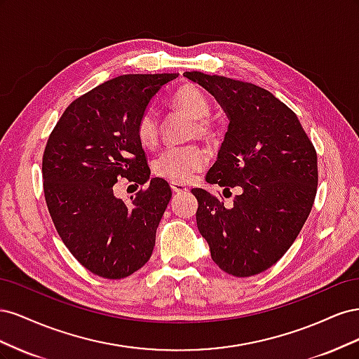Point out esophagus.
Listing matches in <instances>:
<instances>
[{
	"label": "esophagus",
	"mask_w": 359,
	"mask_h": 359,
	"mask_svg": "<svg viewBox=\"0 0 359 359\" xmlns=\"http://www.w3.org/2000/svg\"><path fill=\"white\" fill-rule=\"evenodd\" d=\"M170 189L175 191V193L189 191V187L186 186V184H182V182H170Z\"/></svg>",
	"instance_id": "1"
}]
</instances>
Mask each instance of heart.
Returning <instances> with one entry per match:
<instances>
[{
  "mask_svg": "<svg viewBox=\"0 0 359 359\" xmlns=\"http://www.w3.org/2000/svg\"><path fill=\"white\" fill-rule=\"evenodd\" d=\"M172 106L175 109L190 115L194 119L191 127V136L208 140L215 135V126L208 116L211 112L210 100L206 95L193 85H186L173 94ZM136 137L147 148L154 147L160 135L158 115L154 109H145L139 115L136 121ZM206 165L205 151L198 145H182L172 147L160 153L154 163V173L160 178H165L172 182H186L191 178L194 172L203 169Z\"/></svg>",
  "mask_w": 359,
  "mask_h": 359,
  "instance_id": "b5f03b06",
  "label": "heart"
}]
</instances>
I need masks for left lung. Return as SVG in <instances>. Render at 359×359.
Listing matches in <instances>:
<instances>
[{"mask_svg":"<svg viewBox=\"0 0 359 359\" xmlns=\"http://www.w3.org/2000/svg\"><path fill=\"white\" fill-rule=\"evenodd\" d=\"M220 103L229 127L206 182L240 186L224 206L203 189L196 223L224 273L256 276L273 266L297 240L318 190V156L292 109L257 85L186 72Z\"/></svg>","mask_w":359,"mask_h":359,"instance_id":"obj_1","label":"left lung"}]
</instances>
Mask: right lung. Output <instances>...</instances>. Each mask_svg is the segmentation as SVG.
I'll return each mask as SVG.
<instances>
[{
  "label": "right lung",
  "mask_w": 359,
  "mask_h": 359,
  "mask_svg": "<svg viewBox=\"0 0 359 359\" xmlns=\"http://www.w3.org/2000/svg\"><path fill=\"white\" fill-rule=\"evenodd\" d=\"M178 73L123 74L78 97L53 127L43 154V190L52 222L81 265L103 278H124L153 255L156 232L172 198L169 184L150 186L128 203L118 179L149 180L136 121Z\"/></svg>",
  "instance_id": "1"
}]
</instances>
